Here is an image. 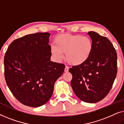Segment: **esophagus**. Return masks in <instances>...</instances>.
Returning <instances> with one entry per match:
<instances>
[{"instance_id":"1","label":"esophagus","mask_w":124,"mask_h":124,"mask_svg":"<svg viewBox=\"0 0 124 124\" xmlns=\"http://www.w3.org/2000/svg\"><path fill=\"white\" fill-rule=\"evenodd\" d=\"M69 71V67L68 66H66L65 68V69H64V72H68Z\"/></svg>"}]
</instances>
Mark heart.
I'll return each mask as SVG.
<instances>
[{"instance_id": "1", "label": "heart", "mask_w": 124, "mask_h": 124, "mask_svg": "<svg viewBox=\"0 0 124 124\" xmlns=\"http://www.w3.org/2000/svg\"><path fill=\"white\" fill-rule=\"evenodd\" d=\"M55 46L51 47V53L54 59L60 61L62 54H65L68 63L78 66L87 62L93 50L92 40L89 37L64 34L59 35L54 40Z\"/></svg>"}]
</instances>
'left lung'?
<instances>
[{"label": "left lung", "mask_w": 124, "mask_h": 124, "mask_svg": "<svg viewBox=\"0 0 124 124\" xmlns=\"http://www.w3.org/2000/svg\"><path fill=\"white\" fill-rule=\"evenodd\" d=\"M93 43L92 54L87 62L69 69L72 74L71 86L76 96L86 103H94L106 97L116 78L117 54L106 37L89 31Z\"/></svg>", "instance_id": "8db88e82"}]
</instances>
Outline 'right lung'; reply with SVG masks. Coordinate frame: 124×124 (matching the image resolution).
Instances as JSON below:
<instances>
[{"label": "right lung", "mask_w": 124, "mask_h": 124, "mask_svg": "<svg viewBox=\"0 0 124 124\" xmlns=\"http://www.w3.org/2000/svg\"><path fill=\"white\" fill-rule=\"evenodd\" d=\"M48 33L25 35L13 40L4 59V76L15 98L25 106L38 107L51 97L65 65L51 61Z\"/></svg>", "instance_id": "obj_1"}]
</instances>
